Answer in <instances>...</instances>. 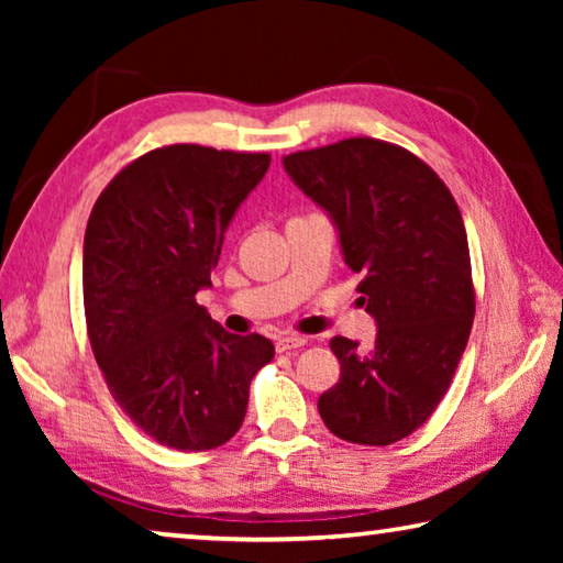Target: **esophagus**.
Segmentation results:
<instances>
[{"label": "esophagus", "mask_w": 563, "mask_h": 563, "mask_svg": "<svg viewBox=\"0 0 563 563\" xmlns=\"http://www.w3.org/2000/svg\"><path fill=\"white\" fill-rule=\"evenodd\" d=\"M305 342H308V338L302 335H285V338H278L275 347H278V352H290V350H300Z\"/></svg>", "instance_id": "34e87169"}]
</instances>
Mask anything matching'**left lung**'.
<instances>
[{
  "label": "left lung",
  "mask_w": 563,
  "mask_h": 563,
  "mask_svg": "<svg viewBox=\"0 0 563 563\" xmlns=\"http://www.w3.org/2000/svg\"><path fill=\"white\" fill-rule=\"evenodd\" d=\"M283 168L335 225L340 253L362 273L375 345L332 338L340 383L318 409L345 442L385 446L427 422L470 340L474 288L460 208L440 176L377 139L283 156Z\"/></svg>",
  "instance_id": "obj_1"
}]
</instances>
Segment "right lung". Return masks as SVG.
Segmentation results:
<instances>
[{
    "label": "right lung",
    "mask_w": 563,
    "mask_h": 563,
    "mask_svg": "<svg viewBox=\"0 0 563 563\" xmlns=\"http://www.w3.org/2000/svg\"><path fill=\"white\" fill-rule=\"evenodd\" d=\"M268 154L156 148L103 188L84 235V310L119 407L156 442L206 452L241 430L275 347L233 335L196 302Z\"/></svg>",
    "instance_id": "add662e5"
}]
</instances>
